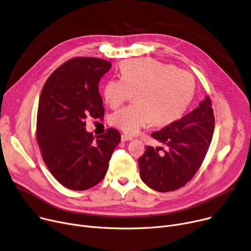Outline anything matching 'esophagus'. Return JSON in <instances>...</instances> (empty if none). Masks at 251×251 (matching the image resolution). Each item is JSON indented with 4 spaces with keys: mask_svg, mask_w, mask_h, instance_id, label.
<instances>
[{
    "mask_svg": "<svg viewBox=\"0 0 251 251\" xmlns=\"http://www.w3.org/2000/svg\"><path fill=\"white\" fill-rule=\"evenodd\" d=\"M133 138L131 137V136H129V135H127V134H122L121 135V140L122 141H129V140H132Z\"/></svg>",
    "mask_w": 251,
    "mask_h": 251,
    "instance_id": "34e87169",
    "label": "esophagus"
}]
</instances>
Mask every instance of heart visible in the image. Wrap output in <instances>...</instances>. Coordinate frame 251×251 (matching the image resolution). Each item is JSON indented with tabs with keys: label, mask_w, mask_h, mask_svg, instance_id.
Returning a JSON list of instances; mask_svg holds the SVG:
<instances>
[{
	"label": "heart",
	"mask_w": 251,
	"mask_h": 251,
	"mask_svg": "<svg viewBox=\"0 0 251 251\" xmlns=\"http://www.w3.org/2000/svg\"><path fill=\"white\" fill-rule=\"evenodd\" d=\"M193 75L172 64L151 58L127 60L121 77L110 79L104 89L111 108L123 105L135 93V105L115 112L111 124L128 134H135L149 123L168 125L179 119L195 94Z\"/></svg>",
	"instance_id": "b5f03b06"
}]
</instances>
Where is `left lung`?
I'll return each mask as SVG.
<instances>
[{"instance_id":"1","label":"left lung","mask_w":251,"mask_h":251,"mask_svg":"<svg viewBox=\"0 0 251 251\" xmlns=\"http://www.w3.org/2000/svg\"><path fill=\"white\" fill-rule=\"evenodd\" d=\"M215 118L209 96L181 119L153 132L151 136L168 149L145 146L138 158L141 179L154 191L165 193L186 185L196 175L208 152Z\"/></svg>"}]
</instances>
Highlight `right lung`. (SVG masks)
<instances>
[{"label":"right lung","mask_w":251,"mask_h":251,"mask_svg":"<svg viewBox=\"0 0 251 251\" xmlns=\"http://www.w3.org/2000/svg\"><path fill=\"white\" fill-rule=\"evenodd\" d=\"M111 66L101 58H72L50 75L40 94L36 140L49 172L70 190L101 181L121 140L114 128L97 137L85 129L87 117L104 118L99 81Z\"/></svg>","instance_id":"obj_1"}]
</instances>
